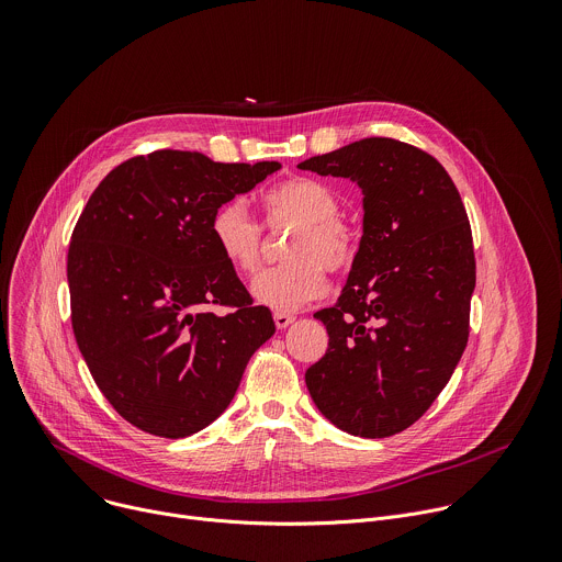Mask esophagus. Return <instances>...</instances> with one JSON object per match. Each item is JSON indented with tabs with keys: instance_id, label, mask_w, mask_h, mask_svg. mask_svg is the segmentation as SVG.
Here are the masks:
<instances>
[{
	"instance_id": "1",
	"label": "esophagus",
	"mask_w": 562,
	"mask_h": 562,
	"mask_svg": "<svg viewBox=\"0 0 562 562\" xmlns=\"http://www.w3.org/2000/svg\"><path fill=\"white\" fill-rule=\"evenodd\" d=\"M273 323H276L278 329H286L289 325L295 323V317L289 315V313H276V315H273Z\"/></svg>"
}]
</instances>
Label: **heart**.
Segmentation results:
<instances>
[{"label":"heart","instance_id":"obj_1","mask_svg":"<svg viewBox=\"0 0 562 562\" xmlns=\"http://www.w3.org/2000/svg\"><path fill=\"white\" fill-rule=\"evenodd\" d=\"M269 226H293L284 247L289 265L258 276L251 295L276 313H295L327 293V276L347 273L360 251L353 226L338 217V193L319 180L293 178L262 195ZM209 233L217 254L239 276H254L262 262V231L239 200L215 209Z\"/></svg>","mask_w":562,"mask_h":562}]
</instances>
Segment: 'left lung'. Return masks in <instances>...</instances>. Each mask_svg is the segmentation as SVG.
Here are the masks:
<instances>
[{"label": "left lung", "instance_id": "left-lung-1", "mask_svg": "<svg viewBox=\"0 0 562 562\" xmlns=\"http://www.w3.org/2000/svg\"><path fill=\"white\" fill-rule=\"evenodd\" d=\"M297 169L349 178L364 195L358 260L336 306L313 313L329 349L306 369V389L338 429L393 436L431 407L467 347L475 289L467 211L436 157L391 137Z\"/></svg>", "mask_w": 562, "mask_h": 562}]
</instances>
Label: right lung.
Wrapping results in <instances>:
<instances>
[{
	"label": "right lung",
	"mask_w": 562,
	"mask_h": 562,
	"mask_svg": "<svg viewBox=\"0 0 562 562\" xmlns=\"http://www.w3.org/2000/svg\"><path fill=\"white\" fill-rule=\"evenodd\" d=\"M278 169L155 150L113 169L79 215L66 265L75 340L104 397L137 429L187 438L209 427L276 334L209 224Z\"/></svg>",
	"instance_id": "1"
}]
</instances>
